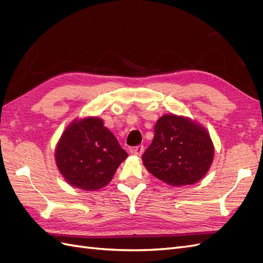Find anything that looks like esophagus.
Returning <instances> with one entry per match:
<instances>
[{
  "label": "esophagus",
  "mask_w": 263,
  "mask_h": 263,
  "mask_svg": "<svg viewBox=\"0 0 263 263\" xmlns=\"http://www.w3.org/2000/svg\"><path fill=\"white\" fill-rule=\"evenodd\" d=\"M142 153H144V146H142V145L136 146L133 149V154L136 155V156H141Z\"/></svg>",
  "instance_id": "34e87169"
}]
</instances>
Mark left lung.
<instances>
[{
  "label": "left lung",
  "instance_id": "left-lung-1",
  "mask_svg": "<svg viewBox=\"0 0 263 263\" xmlns=\"http://www.w3.org/2000/svg\"><path fill=\"white\" fill-rule=\"evenodd\" d=\"M214 146L204 127L190 118L163 115L155 126V137L142 155L146 169L173 186L194 184L213 162Z\"/></svg>",
  "mask_w": 263,
  "mask_h": 263
}]
</instances>
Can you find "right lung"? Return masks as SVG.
I'll use <instances>...</instances> for the list:
<instances>
[{
	"label": "right lung",
	"instance_id": "obj_1",
	"mask_svg": "<svg viewBox=\"0 0 263 263\" xmlns=\"http://www.w3.org/2000/svg\"><path fill=\"white\" fill-rule=\"evenodd\" d=\"M128 157L99 117L74 121L55 148V163L69 184L85 191L104 187Z\"/></svg>",
	"mask_w": 263,
	"mask_h": 263
}]
</instances>
